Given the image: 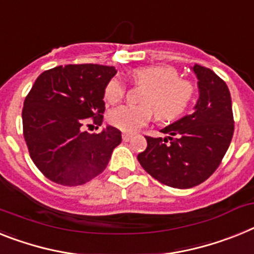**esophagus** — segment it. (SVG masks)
<instances>
[{"mask_svg": "<svg viewBox=\"0 0 254 254\" xmlns=\"http://www.w3.org/2000/svg\"><path fill=\"white\" fill-rule=\"evenodd\" d=\"M132 137L131 133H123L122 135V138H123V141H129V138Z\"/></svg>", "mask_w": 254, "mask_h": 254, "instance_id": "34e87169", "label": "esophagus"}]
</instances>
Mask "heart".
<instances>
[{
    "mask_svg": "<svg viewBox=\"0 0 254 254\" xmlns=\"http://www.w3.org/2000/svg\"><path fill=\"white\" fill-rule=\"evenodd\" d=\"M132 81L146 86L142 92V105H122L108 114L112 126L125 132H135L154 116L159 122H172L188 110L194 97V86L180 78V73L170 65H149L131 71ZM126 94L123 82L113 78L106 84L104 99L117 104Z\"/></svg>",
    "mask_w": 254,
    "mask_h": 254,
    "instance_id": "b5f03b06",
    "label": "heart"
}]
</instances>
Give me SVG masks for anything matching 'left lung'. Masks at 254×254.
Returning a JSON list of instances; mask_svg holds the SVG:
<instances>
[{
    "label": "left lung",
    "mask_w": 254,
    "mask_h": 254,
    "mask_svg": "<svg viewBox=\"0 0 254 254\" xmlns=\"http://www.w3.org/2000/svg\"><path fill=\"white\" fill-rule=\"evenodd\" d=\"M199 99L194 112L160 129L162 137H146L137 155L146 172L176 189H189L211 176L230 146L234 133L230 91L213 70L195 64Z\"/></svg>",
    "instance_id": "left-lung-1"
}]
</instances>
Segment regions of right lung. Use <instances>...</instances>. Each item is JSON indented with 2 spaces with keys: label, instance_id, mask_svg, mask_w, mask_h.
Here are the masks:
<instances>
[{
  "label": "right lung",
  "instance_id": "obj_1",
  "mask_svg": "<svg viewBox=\"0 0 254 254\" xmlns=\"http://www.w3.org/2000/svg\"><path fill=\"white\" fill-rule=\"evenodd\" d=\"M116 74L106 65H60L36 79L24 101L23 131L30 158L49 180L77 186L106 168L121 131L106 126L88 133L81 127L88 118L101 126L104 91Z\"/></svg>",
  "mask_w": 254,
  "mask_h": 254
}]
</instances>
